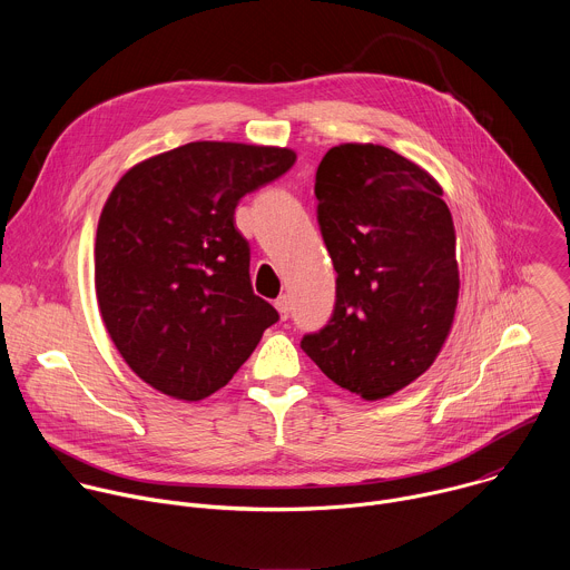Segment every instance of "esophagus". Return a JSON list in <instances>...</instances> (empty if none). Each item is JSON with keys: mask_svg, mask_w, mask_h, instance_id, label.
Instances as JSON below:
<instances>
[{"mask_svg": "<svg viewBox=\"0 0 570 570\" xmlns=\"http://www.w3.org/2000/svg\"><path fill=\"white\" fill-rule=\"evenodd\" d=\"M275 308H277L279 315L286 320L288 313H291V297H288V295H279V297L275 299Z\"/></svg>", "mask_w": 570, "mask_h": 570, "instance_id": "obj_1", "label": "esophagus"}]
</instances>
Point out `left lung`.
Masks as SVG:
<instances>
[{
    "label": "left lung",
    "mask_w": 570,
    "mask_h": 570,
    "mask_svg": "<svg viewBox=\"0 0 570 570\" xmlns=\"http://www.w3.org/2000/svg\"><path fill=\"white\" fill-rule=\"evenodd\" d=\"M315 198L336 304L299 345L336 385L390 396L433 365L453 324L460 277L442 187L385 146L341 144L320 161Z\"/></svg>",
    "instance_id": "left-lung-1"
}]
</instances>
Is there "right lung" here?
<instances>
[{"mask_svg": "<svg viewBox=\"0 0 570 570\" xmlns=\"http://www.w3.org/2000/svg\"><path fill=\"white\" fill-rule=\"evenodd\" d=\"M293 165L291 148L191 141L139 161L112 189L97 229V299L115 347L155 390L209 396L279 320L253 291L234 209Z\"/></svg>", "mask_w": 570, "mask_h": 570, "instance_id": "add662e5", "label": "right lung"}]
</instances>
